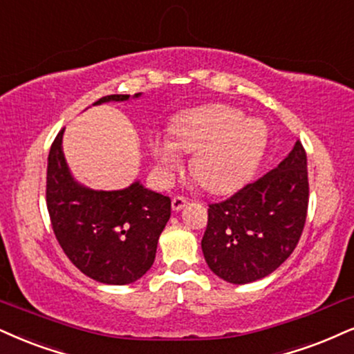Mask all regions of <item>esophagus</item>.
Listing matches in <instances>:
<instances>
[{
    "label": "esophagus",
    "mask_w": 354,
    "mask_h": 354,
    "mask_svg": "<svg viewBox=\"0 0 354 354\" xmlns=\"http://www.w3.org/2000/svg\"><path fill=\"white\" fill-rule=\"evenodd\" d=\"M187 205V200L184 198V197H174L172 198V210L174 212H178V210H182V208H184Z\"/></svg>",
    "instance_id": "34e87169"
}]
</instances>
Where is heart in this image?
Segmentation results:
<instances>
[{
  "label": "heart",
  "mask_w": 354,
  "mask_h": 354,
  "mask_svg": "<svg viewBox=\"0 0 354 354\" xmlns=\"http://www.w3.org/2000/svg\"><path fill=\"white\" fill-rule=\"evenodd\" d=\"M268 128L228 104H207L182 115L172 136L157 133L151 151L164 180L180 167V151L194 152L190 169L207 190L223 194L243 185L263 159Z\"/></svg>",
  "instance_id": "1"
}]
</instances>
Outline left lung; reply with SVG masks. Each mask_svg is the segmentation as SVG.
Returning <instances> with one entry per match:
<instances>
[{
    "label": "left lung",
    "instance_id": "1",
    "mask_svg": "<svg viewBox=\"0 0 354 354\" xmlns=\"http://www.w3.org/2000/svg\"><path fill=\"white\" fill-rule=\"evenodd\" d=\"M307 208V154L297 141L276 169L223 202L208 205L202 238L208 268L231 283L269 276L297 246Z\"/></svg>",
    "mask_w": 354,
    "mask_h": 354
}]
</instances>
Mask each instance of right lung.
<instances>
[{
    "mask_svg": "<svg viewBox=\"0 0 354 354\" xmlns=\"http://www.w3.org/2000/svg\"><path fill=\"white\" fill-rule=\"evenodd\" d=\"M128 98L108 95L93 104ZM62 134L64 129L50 146L46 185L57 241L72 264L93 281L111 286L138 281L156 259L157 241L170 218V198L139 182L111 192L80 185L65 162Z\"/></svg>",
    "mask_w": 354,
    "mask_h": 354,
    "instance_id": "1",
    "label": "right lung"
}]
</instances>
